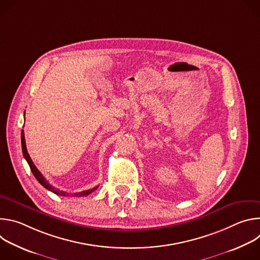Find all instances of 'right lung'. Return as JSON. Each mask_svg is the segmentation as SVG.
I'll use <instances>...</instances> for the list:
<instances>
[{
  "label": "right lung",
  "mask_w": 260,
  "mask_h": 260,
  "mask_svg": "<svg viewBox=\"0 0 260 260\" xmlns=\"http://www.w3.org/2000/svg\"><path fill=\"white\" fill-rule=\"evenodd\" d=\"M21 147H22L23 156H24L25 160L27 161V164H28V166H29V168H30L31 173L34 174L35 178L39 181V183L42 185V186H44L46 189H48L49 191H51V192H53V193H55V194H57V196H60V197H69V196H70L69 193H67V192H64V191H61V190H58V189L54 188L53 186H51V185L47 182V180L43 177V175L40 173V171L36 168V166L34 165L32 160L30 159V157H29V155H28V153H27V150H26L25 139H24V133H23V131H21ZM98 187H99V186H95V187H93V188H91V189H88V190H84V191H81V192H76V193L72 194V197H74V196H75V197H86V196L90 194L91 192H93Z\"/></svg>",
  "instance_id": "right-lung-1"
}]
</instances>
